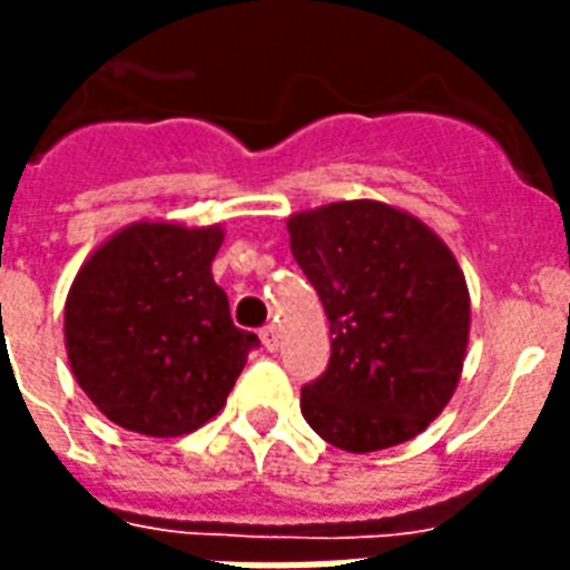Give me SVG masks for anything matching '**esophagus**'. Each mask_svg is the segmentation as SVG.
Returning <instances> with one entry per match:
<instances>
[{
    "label": "esophagus",
    "mask_w": 570,
    "mask_h": 570,
    "mask_svg": "<svg viewBox=\"0 0 570 570\" xmlns=\"http://www.w3.org/2000/svg\"><path fill=\"white\" fill-rule=\"evenodd\" d=\"M259 338H263V347L265 350H277V344H281V332H277V326H265L263 332H259Z\"/></svg>",
    "instance_id": "esophagus-1"
}]
</instances>
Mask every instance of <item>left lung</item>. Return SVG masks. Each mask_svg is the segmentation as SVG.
Here are the masks:
<instances>
[{
    "mask_svg": "<svg viewBox=\"0 0 570 570\" xmlns=\"http://www.w3.org/2000/svg\"><path fill=\"white\" fill-rule=\"evenodd\" d=\"M289 247L328 317V368L302 390L307 425L347 453L404 444L462 377L471 298L456 256L386 202L298 210Z\"/></svg>",
    "mask_w": 570,
    "mask_h": 570,
    "instance_id": "obj_1",
    "label": "left lung"
}]
</instances>
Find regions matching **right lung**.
<instances>
[{"instance_id":"right-lung-1","label":"right lung","mask_w":570,"mask_h":570,"mask_svg":"<svg viewBox=\"0 0 570 570\" xmlns=\"http://www.w3.org/2000/svg\"><path fill=\"white\" fill-rule=\"evenodd\" d=\"M223 226L138 220L78 268L66 296L75 381L111 423L178 438L220 414L259 338L232 323L210 263Z\"/></svg>"}]
</instances>
